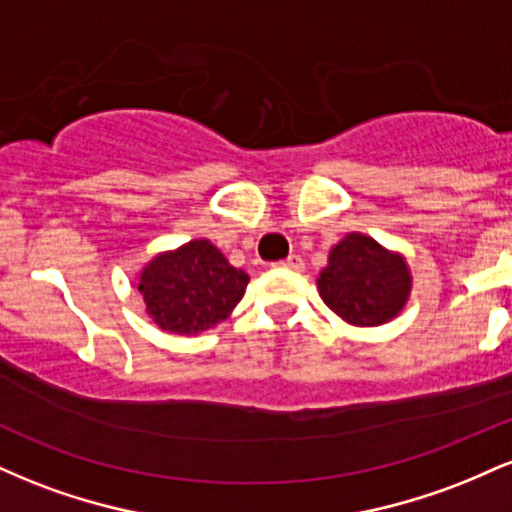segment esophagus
Masks as SVG:
<instances>
[{
    "instance_id": "obj_1",
    "label": "esophagus",
    "mask_w": 512,
    "mask_h": 512,
    "mask_svg": "<svg viewBox=\"0 0 512 512\" xmlns=\"http://www.w3.org/2000/svg\"><path fill=\"white\" fill-rule=\"evenodd\" d=\"M276 267H284V269H293V272H301L303 269V257L301 255H289L286 260L276 262Z\"/></svg>"
}]
</instances>
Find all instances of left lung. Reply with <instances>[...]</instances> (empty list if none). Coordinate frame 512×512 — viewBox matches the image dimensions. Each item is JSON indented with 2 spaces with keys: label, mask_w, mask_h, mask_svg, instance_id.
<instances>
[{
  "label": "left lung",
  "mask_w": 512,
  "mask_h": 512,
  "mask_svg": "<svg viewBox=\"0 0 512 512\" xmlns=\"http://www.w3.org/2000/svg\"><path fill=\"white\" fill-rule=\"evenodd\" d=\"M322 301L342 320L375 327L392 320L407 303L411 276L407 262L361 233H349L330 252L317 279Z\"/></svg>",
  "instance_id": "obj_1"
}]
</instances>
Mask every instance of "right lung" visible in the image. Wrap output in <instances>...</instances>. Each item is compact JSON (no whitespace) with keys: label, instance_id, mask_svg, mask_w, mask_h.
<instances>
[{"label":"right lung","instance_id":"right-lung-1","mask_svg":"<svg viewBox=\"0 0 512 512\" xmlns=\"http://www.w3.org/2000/svg\"><path fill=\"white\" fill-rule=\"evenodd\" d=\"M248 286V274L228 264L209 240H192L158 255L139 276V293L161 330L197 334L226 320Z\"/></svg>","mask_w":512,"mask_h":512}]
</instances>
